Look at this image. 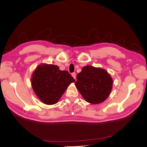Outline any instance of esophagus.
<instances>
[{
  "label": "esophagus",
  "instance_id": "34e87169",
  "mask_svg": "<svg viewBox=\"0 0 147 147\" xmlns=\"http://www.w3.org/2000/svg\"><path fill=\"white\" fill-rule=\"evenodd\" d=\"M72 76L74 77V78L75 80H76V74H75V73H72Z\"/></svg>",
  "mask_w": 147,
  "mask_h": 147
}]
</instances>
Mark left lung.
Here are the masks:
<instances>
[{
    "mask_svg": "<svg viewBox=\"0 0 147 147\" xmlns=\"http://www.w3.org/2000/svg\"><path fill=\"white\" fill-rule=\"evenodd\" d=\"M112 83V79L106 70L87 65L77 75L75 84L86 102L96 104L109 97Z\"/></svg>",
    "mask_w": 147,
    "mask_h": 147,
    "instance_id": "left-lung-1",
    "label": "left lung"
}]
</instances>
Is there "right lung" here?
Instances as JSON below:
<instances>
[{"label": "right lung", "mask_w": 147, "mask_h": 147, "mask_svg": "<svg viewBox=\"0 0 147 147\" xmlns=\"http://www.w3.org/2000/svg\"><path fill=\"white\" fill-rule=\"evenodd\" d=\"M75 79L67 70H60L58 66L42 64L35 70L31 84L33 90L43 103L56 104Z\"/></svg>", "instance_id": "add662e5"}]
</instances>
